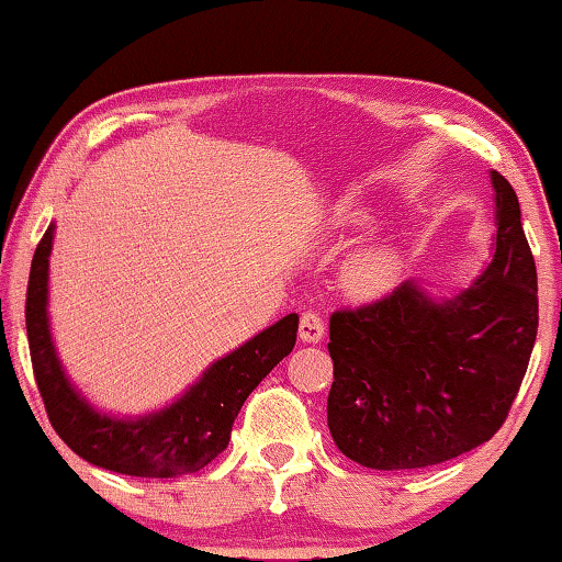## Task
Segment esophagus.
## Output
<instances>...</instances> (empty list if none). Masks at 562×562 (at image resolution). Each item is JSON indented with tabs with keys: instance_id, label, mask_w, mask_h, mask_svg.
I'll return each mask as SVG.
<instances>
[{
	"instance_id": "obj_1",
	"label": "esophagus",
	"mask_w": 562,
	"mask_h": 562,
	"mask_svg": "<svg viewBox=\"0 0 562 562\" xmlns=\"http://www.w3.org/2000/svg\"><path fill=\"white\" fill-rule=\"evenodd\" d=\"M322 337H325V319L319 317V312L307 310L300 317V339L310 341V345H317Z\"/></svg>"
}]
</instances>
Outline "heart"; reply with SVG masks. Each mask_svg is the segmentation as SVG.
I'll return each instance as SVG.
<instances>
[{
  "label": "heart",
  "mask_w": 562,
  "mask_h": 562,
  "mask_svg": "<svg viewBox=\"0 0 562 562\" xmlns=\"http://www.w3.org/2000/svg\"><path fill=\"white\" fill-rule=\"evenodd\" d=\"M398 274V260L392 250L384 247H372V250L359 252L349 262L345 272L347 290L357 297H376L386 292Z\"/></svg>",
  "instance_id": "heart-1"
}]
</instances>
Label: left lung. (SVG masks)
Returning a JSON list of instances; mask_svg holds the SVG:
<instances>
[{"label": "left lung", "mask_w": 562, "mask_h": 562, "mask_svg": "<svg viewBox=\"0 0 562 562\" xmlns=\"http://www.w3.org/2000/svg\"><path fill=\"white\" fill-rule=\"evenodd\" d=\"M496 188V255L459 297L416 282L329 317L335 382L327 424L347 459L412 471L493 439L510 412L538 335L536 262L516 190Z\"/></svg>", "instance_id": "left-lung-1"}]
</instances>
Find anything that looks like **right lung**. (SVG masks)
Returning <instances> with one entry per match:
<instances>
[{"label":"right lung","instance_id":"1","mask_svg":"<svg viewBox=\"0 0 562 562\" xmlns=\"http://www.w3.org/2000/svg\"><path fill=\"white\" fill-rule=\"evenodd\" d=\"M54 225L36 245L30 284H26V339L36 386L46 416L59 439L74 453L101 469L138 475V479H173L201 471L231 441L233 422L245 398L290 355L297 339V315L245 341L233 355L217 359L201 382L170 404L136 422H123L93 412L64 376L46 322V280Z\"/></svg>","mask_w":562,"mask_h":562}]
</instances>
